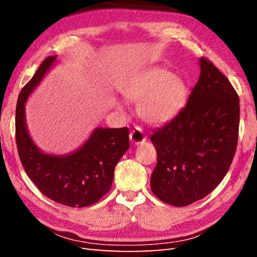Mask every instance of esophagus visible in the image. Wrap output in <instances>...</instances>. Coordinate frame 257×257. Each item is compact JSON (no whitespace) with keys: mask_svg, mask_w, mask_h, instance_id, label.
I'll use <instances>...</instances> for the list:
<instances>
[{"mask_svg":"<svg viewBox=\"0 0 257 257\" xmlns=\"http://www.w3.org/2000/svg\"><path fill=\"white\" fill-rule=\"evenodd\" d=\"M146 139L147 137L144 130L140 127H136L134 130L130 132V140H132V143H134L135 145L143 144L144 141H146Z\"/></svg>","mask_w":257,"mask_h":257,"instance_id":"esophagus-1","label":"esophagus"}]
</instances>
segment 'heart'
<instances>
[{"instance_id":"heart-1","label":"heart","mask_w":257,"mask_h":257,"mask_svg":"<svg viewBox=\"0 0 257 257\" xmlns=\"http://www.w3.org/2000/svg\"><path fill=\"white\" fill-rule=\"evenodd\" d=\"M120 92L124 99L139 101L138 111L146 121L165 123L181 110L188 98V86L165 68H152L124 84Z\"/></svg>"}]
</instances>
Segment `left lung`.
Instances as JSON below:
<instances>
[{
    "label": "left lung",
    "instance_id": "obj_1",
    "mask_svg": "<svg viewBox=\"0 0 257 257\" xmlns=\"http://www.w3.org/2000/svg\"><path fill=\"white\" fill-rule=\"evenodd\" d=\"M199 64L201 74L187 106L150 137L157 150L151 190L174 206L211 193L227 173L237 146L236 91L210 61L202 57Z\"/></svg>",
    "mask_w": 257,
    "mask_h": 257
}]
</instances>
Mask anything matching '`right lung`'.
<instances>
[{
	"label": "right lung",
	"mask_w": 257,
	"mask_h": 257,
	"mask_svg": "<svg viewBox=\"0 0 257 257\" xmlns=\"http://www.w3.org/2000/svg\"><path fill=\"white\" fill-rule=\"evenodd\" d=\"M56 58L57 55L45 58L20 92L16 145L26 174L43 194L57 203L85 207L99 201L110 189L114 167L129 149V129L98 127L83 146L67 155L45 154L38 148L26 127L25 103Z\"/></svg>",
	"instance_id": "obj_1"
}]
</instances>
